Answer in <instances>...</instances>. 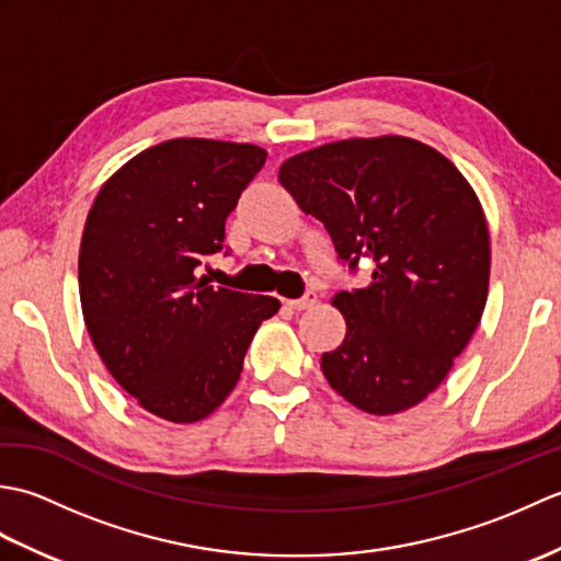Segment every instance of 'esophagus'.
I'll return each mask as SVG.
<instances>
[{
    "instance_id": "obj_1",
    "label": "esophagus",
    "mask_w": 561,
    "mask_h": 561,
    "mask_svg": "<svg viewBox=\"0 0 561 561\" xmlns=\"http://www.w3.org/2000/svg\"><path fill=\"white\" fill-rule=\"evenodd\" d=\"M318 304V294L316 291H306L301 299H291L287 301V306L291 308V311H306V308H311Z\"/></svg>"
}]
</instances>
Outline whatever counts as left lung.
Here are the masks:
<instances>
[{"label": "left lung", "instance_id": "obj_1", "mask_svg": "<svg viewBox=\"0 0 561 561\" xmlns=\"http://www.w3.org/2000/svg\"><path fill=\"white\" fill-rule=\"evenodd\" d=\"M279 183L325 224L340 260L374 267L366 289L332 296L347 335L320 356L328 383L368 414L420 404L484 313L492 248L480 197L444 153L400 135L301 151Z\"/></svg>", "mask_w": 561, "mask_h": 561}]
</instances>
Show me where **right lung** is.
Returning a JSON list of instances; mask_svg holds the SVG:
<instances>
[{
	"mask_svg": "<svg viewBox=\"0 0 561 561\" xmlns=\"http://www.w3.org/2000/svg\"><path fill=\"white\" fill-rule=\"evenodd\" d=\"M267 151L181 137L121 165L99 190L79 248L83 323L141 410L173 424L205 420L229 398L274 296L197 277Z\"/></svg>",
	"mask_w": 561,
	"mask_h": 561,
	"instance_id": "1",
	"label": "right lung"
}]
</instances>
